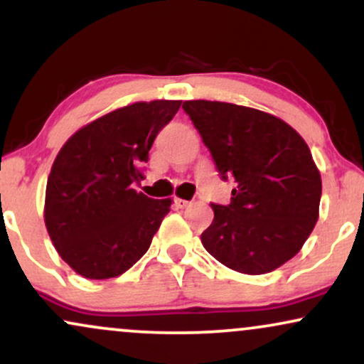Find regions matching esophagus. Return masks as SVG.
Listing matches in <instances>:
<instances>
[{"label":"esophagus","mask_w":364,"mask_h":364,"mask_svg":"<svg viewBox=\"0 0 364 364\" xmlns=\"http://www.w3.org/2000/svg\"><path fill=\"white\" fill-rule=\"evenodd\" d=\"M174 205H176L178 208H188V207H191V202L185 198H174Z\"/></svg>","instance_id":"esophagus-1"}]
</instances>
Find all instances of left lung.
Wrapping results in <instances>:
<instances>
[{
    "label": "left lung",
    "instance_id": "1",
    "mask_svg": "<svg viewBox=\"0 0 364 364\" xmlns=\"http://www.w3.org/2000/svg\"><path fill=\"white\" fill-rule=\"evenodd\" d=\"M215 168L235 178L229 205H215L202 245L236 272L260 275L291 260L311 235L320 171L303 136L270 112L219 101H185Z\"/></svg>",
    "mask_w": 364,
    "mask_h": 364
}]
</instances>
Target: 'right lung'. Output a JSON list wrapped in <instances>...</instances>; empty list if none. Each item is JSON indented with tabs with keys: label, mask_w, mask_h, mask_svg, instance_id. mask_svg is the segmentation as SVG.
I'll list each match as a JSON object with an SVG mask.
<instances>
[{
	"label": "right lung",
	"mask_w": 364,
	"mask_h": 364,
	"mask_svg": "<svg viewBox=\"0 0 364 364\" xmlns=\"http://www.w3.org/2000/svg\"><path fill=\"white\" fill-rule=\"evenodd\" d=\"M181 101L133 102L75 132L60 149L46 186L44 223L54 248L78 275L111 279L149 250L171 198L133 188L154 139Z\"/></svg>",
	"instance_id": "1"
}]
</instances>
